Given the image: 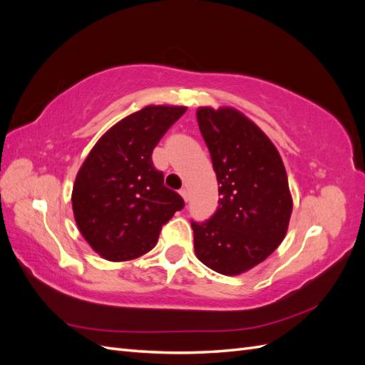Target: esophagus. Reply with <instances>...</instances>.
<instances>
[{"instance_id": "1", "label": "esophagus", "mask_w": 365, "mask_h": 365, "mask_svg": "<svg viewBox=\"0 0 365 365\" xmlns=\"http://www.w3.org/2000/svg\"><path fill=\"white\" fill-rule=\"evenodd\" d=\"M180 195L182 196V200L187 202V201H189V197H190V195H189V190H187V189H181L180 190Z\"/></svg>"}]
</instances>
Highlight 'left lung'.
Returning <instances> with one entry per match:
<instances>
[{"label":"left lung","instance_id":"1","mask_svg":"<svg viewBox=\"0 0 365 365\" xmlns=\"http://www.w3.org/2000/svg\"><path fill=\"white\" fill-rule=\"evenodd\" d=\"M197 125L219 184L215 215L195 222V252L205 267L236 275L280 245L292 213L288 176L277 149L233 108H200Z\"/></svg>","mask_w":365,"mask_h":365}]
</instances>
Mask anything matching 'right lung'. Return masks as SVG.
Returning a JSON list of instances; mask_svg holds the SVG:
<instances>
[{"label": "right lung", "mask_w": 365, "mask_h": 365, "mask_svg": "<svg viewBox=\"0 0 365 365\" xmlns=\"http://www.w3.org/2000/svg\"><path fill=\"white\" fill-rule=\"evenodd\" d=\"M184 106H146L97 141L76 176L73 212L82 236L106 260L137 259L157 245L160 231L184 208L164 185L152 152Z\"/></svg>", "instance_id": "1"}]
</instances>
